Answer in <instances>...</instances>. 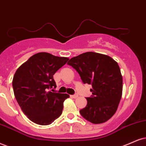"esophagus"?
Wrapping results in <instances>:
<instances>
[{
    "mask_svg": "<svg viewBox=\"0 0 146 146\" xmlns=\"http://www.w3.org/2000/svg\"><path fill=\"white\" fill-rule=\"evenodd\" d=\"M78 97V95H77V94H75V95H72V98H74V99H76V98H77Z\"/></svg>",
    "mask_w": 146,
    "mask_h": 146,
    "instance_id": "1",
    "label": "esophagus"
}]
</instances>
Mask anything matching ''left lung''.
Instances as JSON below:
<instances>
[{
  "mask_svg": "<svg viewBox=\"0 0 146 146\" xmlns=\"http://www.w3.org/2000/svg\"><path fill=\"white\" fill-rule=\"evenodd\" d=\"M78 72L84 84L92 85V97L80 113L93 124L104 123L115 114L123 93V76L118 63L108 55L87 52L68 62Z\"/></svg>",
  "mask_w": 146,
  "mask_h": 146,
  "instance_id": "1",
  "label": "left lung"
}]
</instances>
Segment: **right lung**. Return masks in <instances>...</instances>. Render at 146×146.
Returning <instances> with one entry per match:
<instances>
[{"label": "right lung", "mask_w": 146, "mask_h": 146, "mask_svg": "<svg viewBox=\"0 0 146 146\" xmlns=\"http://www.w3.org/2000/svg\"><path fill=\"white\" fill-rule=\"evenodd\" d=\"M68 59L40 52L16 70L12 81L14 95L21 110L33 123L50 125L62 114L64 102L70 95L49 89L56 87L54 74Z\"/></svg>", "instance_id": "1"}]
</instances>
